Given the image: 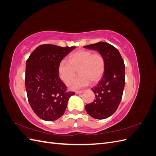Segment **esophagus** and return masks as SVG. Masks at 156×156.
<instances>
[{"instance_id":"34e87169","label":"esophagus","mask_w":156,"mask_h":156,"mask_svg":"<svg viewBox=\"0 0 156 156\" xmlns=\"http://www.w3.org/2000/svg\"><path fill=\"white\" fill-rule=\"evenodd\" d=\"M83 92V90H80V91H75V94H82Z\"/></svg>"}]
</instances>
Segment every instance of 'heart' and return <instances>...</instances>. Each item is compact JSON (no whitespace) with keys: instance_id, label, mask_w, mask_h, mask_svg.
<instances>
[{"instance_id":"b5f03b06","label":"heart","mask_w":156,"mask_h":156,"mask_svg":"<svg viewBox=\"0 0 156 156\" xmlns=\"http://www.w3.org/2000/svg\"><path fill=\"white\" fill-rule=\"evenodd\" d=\"M105 61L100 53H93L90 51L79 50L69 56V60L63 59L58 64L60 77L66 83L76 73L80 75L70 80L68 85L71 89H79L95 83L100 80L104 73Z\"/></svg>"}]
</instances>
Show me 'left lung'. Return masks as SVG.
Listing matches in <instances>:
<instances>
[{
    "label": "left lung",
    "mask_w": 156,
    "mask_h": 156,
    "mask_svg": "<svg viewBox=\"0 0 156 156\" xmlns=\"http://www.w3.org/2000/svg\"><path fill=\"white\" fill-rule=\"evenodd\" d=\"M96 50L104 57L105 69L100 81L92 89L95 100L85 106L88 114L96 119H105L116 111L125 85V65L120 52L114 46L100 41L84 46Z\"/></svg>",
    "instance_id": "left-lung-1"
}]
</instances>
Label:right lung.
I'll use <instances>...</instances> for the list:
<instances>
[{"label": "right lung", "instance_id": "1", "mask_svg": "<svg viewBox=\"0 0 156 156\" xmlns=\"http://www.w3.org/2000/svg\"><path fill=\"white\" fill-rule=\"evenodd\" d=\"M75 47L41 45L30 54L26 62L25 87L28 100L35 114L45 121L62 116L73 92L58 75V64Z\"/></svg>", "mask_w": 156, "mask_h": 156}]
</instances>
